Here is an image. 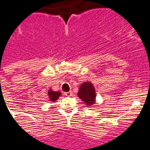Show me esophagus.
Returning a JSON list of instances; mask_svg holds the SVG:
<instances>
[{
  "mask_svg": "<svg viewBox=\"0 0 150 150\" xmlns=\"http://www.w3.org/2000/svg\"><path fill=\"white\" fill-rule=\"evenodd\" d=\"M64 95L67 96V97H71V96H72L73 95L72 91H68V92H66V93H64Z\"/></svg>",
  "mask_w": 150,
  "mask_h": 150,
  "instance_id": "1",
  "label": "esophagus"
}]
</instances>
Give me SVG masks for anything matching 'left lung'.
Here are the masks:
<instances>
[{"mask_svg": "<svg viewBox=\"0 0 150 150\" xmlns=\"http://www.w3.org/2000/svg\"><path fill=\"white\" fill-rule=\"evenodd\" d=\"M78 96L87 106H92L96 103L95 88L89 81L81 84L79 89Z\"/></svg>", "mask_w": 150, "mask_h": 150, "instance_id": "left-lung-1", "label": "left lung"}]
</instances>
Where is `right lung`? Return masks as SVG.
I'll return each instance as SVG.
<instances>
[{"label":"right lung","mask_w":150,"mask_h":150,"mask_svg":"<svg viewBox=\"0 0 150 150\" xmlns=\"http://www.w3.org/2000/svg\"><path fill=\"white\" fill-rule=\"evenodd\" d=\"M48 96H49L50 101H55L61 96V92H60V91H53L52 90H49Z\"/></svg>","instance_id":"1"}]
</instances>
